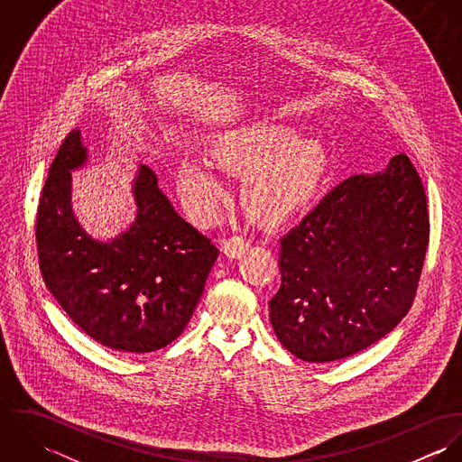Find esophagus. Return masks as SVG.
Masks as SVG:
<instances>
[{"label":"esophagus","instance_id":"1","mask_svg":"<svg viewBox=\"0 0 462 462\" xmlns=\"http://www.w3.org/2000/svg\"><path fill=\"white\" fill-rule=\"evenodd\" d=\"M249 245H251V244H249L247 238H244V236H231L229 240L224 242L222 251H224V254H226L227 258L236 260V258H240L242 254H245V253L249 251Z\"/></svg>","mask_w":462,"mask_h":462}]
</instances>
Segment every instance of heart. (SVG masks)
<instances>
[{
  "label": "heart",
  "mask_w": 462,
  "mask_h": 462,
  "mask_svg": "<svg viewBox=\"0 0 462 462\" xmlns=\"http://www.w3.org/2000/svg\"><path fill=\"white\" fill-rule=\"evenodd\" d=\"M211 158L246 176L245 209L264 226H284L311 208L328 172V152L317 138L288 125L254 123L224 132L209 149ZM178 192L189 217L211 224L226 200V189L213 165L189 158L178 169Z\"/></svg>",
  "instance_id": "b5f03b06"
}]
</instances>
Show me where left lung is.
<instances>
[{
  "instance_id": "left-lung-1",
  "label": "left lung",
  "mask_w": 462,
  "mask_h": 462,
  "mask_svg": "<svg viewBox=\"0 0 462 462\" xmlns=\"http://www.w3.org/2000/svg\"><path fill=\"white\" fill-rule=\"evenodd\" d=\"M427 245V198L405 154L350 176L281 238V288L268 302L277 339L308 363L374 345L407 315Z\"/></svg>"
}]
</instances>
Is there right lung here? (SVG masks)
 Here are the masks:
<instances>
[{
	"label": "right lung",
	"mask_w": 462,
	"mask_h": 462,
	"mask_svg": "<svg viewBox=\"0 0 462 462\" xmlns=\"http://www.w3.org/2000/svg\"><path fill=\"white\" fill-rule=\"evenodd\" d=\"M87 158L81 132L72 130L39 202L42 279L69 319L97 343L119 352H154L190 322L218 249L176 213L145 165L133 181L132 226L108 242L90 236L70 204V172Z\"/></svg>",
	"instance_id": "add662e5"
}]
</instances>
